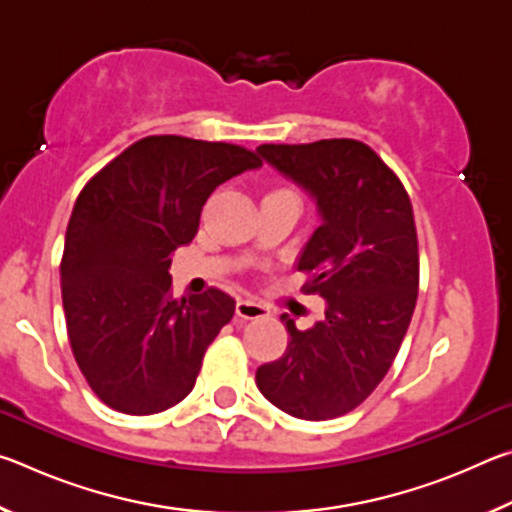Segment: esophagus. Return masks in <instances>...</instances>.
<instances>
[{
	"label": "esophagus",
	"mask_w": 512,
	"mask_h": 512,
	"mask_svg": "<svg viewBox=\"0 0 512 512\" xmlns=\"http://www.w3.org/2000/svg\"><path fill=\"white\" fill-rule=\"evenodd\" d=\"M271 311L268 307H264L262 302H255V300H237V316L244 318V320H255V318H266Z\"/></svg>",
	"instance_id": "1"
}]
</instances>
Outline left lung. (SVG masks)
I'll use <instances>...</instances> for the list:
<instances>
[{
    "label": "left lung",
    "mask_w": 512,
    "mask_h": 512,
    "mask_svg": "<svg viewBox=\"0 0 512 512\" xmlns=\"http://www.w3.org/2000/svg\"><path fill=\"white\" fill-rule=\"evenodd\" d=\"M257 153L316 203L318 228L298 255L307 293L325 316L291 334L277 361L257 368V388L300 420L339 418L366 400L391 368L418 300V235L400 178L357 140L262 144Z\"/></svg>",
    "instance_id": "1"
}]
</instances>
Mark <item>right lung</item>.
<instances>
[{
	"instance_id": "right-lung-1",
	"label": "right lung",
	"mask_w": 512,
	"mask_h": 512,
	"mask_svg": "<svg viewBox=\"0 0 512 512\" xmlns=\"http://www.w3.org/2000/svg\"><path fill=\"white\" fill-rule=\"evenodd\" d=\"M259 167L257 153L235 144L151 135L76 198L60 264L67 334L110 409L151 415L192 393L235 300L219 289L173 298L169 255L194 239L216 187Z\"/></svg>"
}]
</instances>
